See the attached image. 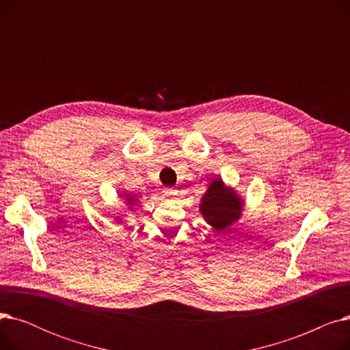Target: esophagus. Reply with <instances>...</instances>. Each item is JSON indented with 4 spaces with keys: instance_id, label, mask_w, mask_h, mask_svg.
I'll list each match as a JSON object with an SVG mask.
<instances>
[{
    "instance_id": "34e87169",
    "label": "esophagus",
    "mask_w": 350,
    "mask_h": 350,
    "mask_svg": "<svg viewBox=\"0 0 350 350\" xmlns=\"http://www.w3.org/2000/svg\"><path fill=\"white\" fill-rule=\"evenodd\" d=\"M163 194L165 196V197H176L177 196V190H174V189H164L163 190Z\"/></svg>"
}]
</instances>
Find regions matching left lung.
I'll use <instances>...</instances> for the list:
<instances>
[{"instance_id":"left-lung-1","label":"left lung","mask_w":350,"mask_h":350,"mask_svg":"<svg viewBox=\"0 0 350 350\" xmlns=\"http://www.w3.org/2000/svg\"><path fill=\"white\" fill-rule=\"evenodd\" d=\"M243 203L238 196L226 189L221 180H214L201 201L200 211L215 230H226L240 218Z\"/></svg>"}]
</instances>
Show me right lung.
<instances>
[{
  "label": "right lung",
  "instance_id": "obj_1",
  "mask_svg": "<svg viewBox=\"0 0 350 350\" xmlns=\"http://www.w3.org/2000/svg\"><path fill=\"white\" fill-rule=\"evenodd\" d=\"M123 197H127V198H126L127 201H133V198H135L133 196H129V194H123Z\"/></svg>",
  "mask_w": 350,
  "mask_h": 350
}]
</instances>
